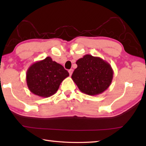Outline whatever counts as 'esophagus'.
Wrapping results in <instances>:
<instances>
[{"label":"esophagus","mask_w":146,"mask_h":146,"mask_svg":"<svg viewBox=\"0 0 146 146\" xmlns=\"http://www.w3.org/2000/svg\"><path fill=\"white\" fill-rule=\"evenodd\" d=\"M68 71H69V73H70V76H71V75H72L73 71V70H72V69H71V70H70Z\"/></svg>","instance_id":"1"}]
</instances>
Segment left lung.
<instances>
[{
    "mask_svg": "<svg viewBox=\"0 0 146 146\" xmlns=\"http://www.w3.org/2000/svg\"><path fill=\"white\" fill-rule=\"evenodd\" d=\"M71 76L79 90L88 95H97L110 87L113 70L108 62L98 56L86 55L76 62Z\"/></svg>",
    "mask_w": 146,
    "mask_h": 146,
    "instance_id": "obj_1",
    "label": "left lung"
}]
</instances>
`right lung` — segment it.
Instances as JSON below:
<instances>
[{
    "label": "right lung",
    "mask_w": 146,
    "mask_h": 146,
    "mask_svg": "<svg viewBox=\"0 0 146 146\" xmlns=\"http://www.w3.org/2000/svg\"><path fill=\"white\" fill-rule=\"evenodd\" d=\"M69 75L61 64L48 56L29 66L26 72V82L31 93L47 98L56 93L61 82Z\"/></svg>",
    "instance_id": "add662e5"
}]
</instances>
